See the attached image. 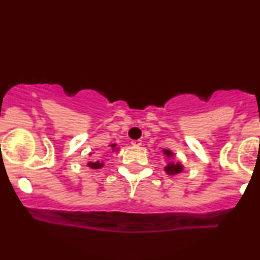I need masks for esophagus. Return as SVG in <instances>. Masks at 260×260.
<instances>
[{
    "label": "esophagus",
    "mask_w": 260,
    "mask_h": 260,
    "mask_svg": "<svg viewBox=\"0 0 260 260\" xmlns=\"http://www.w3.org/2000/svg\"><path fill=\"white\" fill-rule=\"evenodd\" d=\"M131 144H132L133 146H140V145H142V140H140V139L132 140V142H131Z\"/></svg>",
    "instance_id": "34e87169"
}]
</instances>
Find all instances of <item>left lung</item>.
<instances>
[{
    "mask_svg": "<svg viewBox=\"0 0 260 260\" xmlns=\"http://www.w3.org/2000/svg\"><path fill=\"white\" fill-rule=\"evenodd\" d=\"M162 152H164L166 158H167V160H170L165 167V172L168 174V176H176V174H179L184 171V166L181 165L180 162L172 161V158L174 157V152H172L171 150H168V149H164L162 150Z\"/></svg>",
    "mask_w": 260,
    "mask_h": 260,
    "instance_id": "left-lung-1",
    "label": "left lung"
}]
</instances>
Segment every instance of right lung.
<instances>
[{"mask_svg": "<svg viewBox=\"0 0 260 260\" xmlns=\"http://www.w3.org/2000/svg\"><path fill=\"white\" fill-rule=\"evenodd\" d=\"M109 146H110V148L112 149V151H117V150H118L116 144H111V145H109ZM87 166H88L89 168H92V170H99V168L104 167V162H100V161L88 162V164H87Z\"/></svg>", "mask_w": 260, "mask_h": 260, "instance_id": "add662e5", "label": "right lung"}]
</instances>
